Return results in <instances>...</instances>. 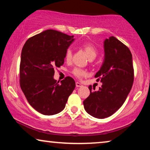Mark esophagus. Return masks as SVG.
<instances>
[{
  "instance_id": "1",
  "label": "esophagus",
  "mask_w": 150,
  "mask_h": 150,
  "mask_svg": "<svg viewBox=\"0 0 150 150\" xmlns=\"http://www.w3.org/2000/svg\"><path fill=\"white\" fill-rule=\"evenodd\" d=\"M76 87H83V85H82L81 83L76 82Z\"/></svg>"
}]
</instances>
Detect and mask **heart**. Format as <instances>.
Masks as SVG:
<instances>
[{
	"mask_svg": "<svg viewBox=\"0 0 150 150\" xmlns=\"http://www.w3.org/2000/svg\"><path fill=\"white\" fill-rule=\"evenodd\" d=\"M81 48L83 49L84 52H85L86 55H87L88 59L89 60H93L96 58V57L97 56V50L95 47L92 46L91 44H83L81 46ZM72 58V52L71 50H67L66 53L65 55V59L66 60L67 62H70ZM73 74L76 77H77L78 79H82V78L85 76L86 75V72L83 69H79V68H75L73 70Z\"/></svg>",
	"mask_w": 150,
	"mask_h": 150,
	"instance_id": "1",
	"label": "heart"
}]
</instances>
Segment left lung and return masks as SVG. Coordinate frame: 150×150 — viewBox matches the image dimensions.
<instances>
[{
    "label": "left lung",
    "mask_w": 150,
    "mask_h": 150,
    "mask_svg": "<svg viewBox=\"0 0 150 150\" xmlns=\"http://www.w3.org/2000/svg\"><path fill=\"white\" fill-rule=\"evenodd\" d=\"M104 58L95 75L102 83L98 91H92L83 101L90 115L98 119L111 116L124 103L134 81L132 56L129 48L115 37L104 41ZM95 90V88H93Z\"/></svg>",
    "instance_id": "8db88e82"
}]
</instances>
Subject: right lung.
<instances>
[{"mask_svg": "<svg viewBox=\"0 0 150 150\" xmlns=\"http://www.w3.org/2000/svg\"><path fill=\"white\" fill-rule=\"evenodd\" d=\"M74 41V35L49 29L28 39L22 48L20 87L30 105L45 115L62 111L76 87L69 76L60 83L54 79V68L64 63L65 53Z\"/></svg>", "mask_w": 150, "mask_h": 150, "instance_id": "1", "label": "right lung"}]
</instances>
